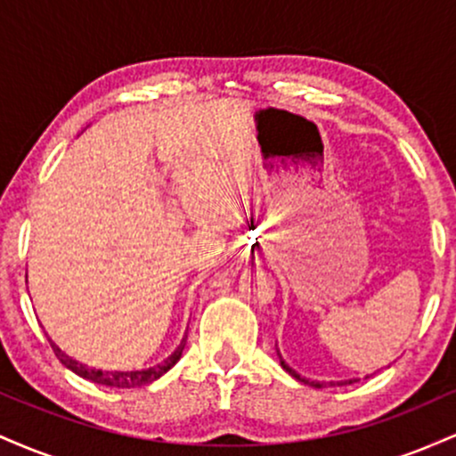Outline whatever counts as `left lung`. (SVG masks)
<instances>
[{"instance_id":"8db88e82","label":"left lung","mask_w":456,"mask_h":456,"mask_svg":"<svg viewBox=\"0 0 456 456\" xmlns=\"http://www.w3.org/2000/svg\"><path fill=\"white\" fill-rule=\"evenodd\" d=\"M281 364H282V369H285V370H287V373H289V375H294V378H296V379L305 381V384H308V386H315V388H322V381H311V379H306V378H300V375H297L294 369H289V366H287L285 362H282V358H281ZM352 381H354V379H349V384H352Z\"/></svg>"}]
</instances>
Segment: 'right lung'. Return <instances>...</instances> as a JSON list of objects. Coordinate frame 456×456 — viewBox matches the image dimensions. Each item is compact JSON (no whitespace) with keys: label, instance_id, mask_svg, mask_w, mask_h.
I'll list each match as a JSON object with an SVG mask.
<instances>
[{"label":"right lung","instance_id":"right-lung-1","mask_svg":"<svg viewBox=\"0 0 456 456\" xmlns=\"http://www.w3.org/2000/svg\"><path fill=\"white\" fill-rule=\"evenodd\" d=\"M184 345H186V338L180 343V347H177L175 352L165 360V362L151 366V369H145V370H98V369H90V366H86V364L77 362V360H72L70 355H66L60 347H55L53 343H51V347H53L57 360H60V362L64 366H68L72 373H77L78 378L90 379V381H94V384H101V386H111V388H139V386L151 384V381L159 379L160 375H165L167 370H169L171 366H174L177 360L182 358Z\"/></svg>","mask_w":456,"mask_h":456}]
</instances>
